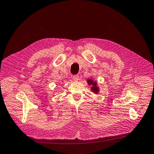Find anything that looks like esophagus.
Segmentation results:
<instances>
[{
    "mask_svg": "<svg viewBox=\"0 0 154 154\" xmlns=\"http://www.w3.org/2000/svg\"><path fill=\"white\" fill-rule=\"evenodd\" d=\"M73 79L74 81H78L79 80V75H74V76L73 77Z\"/></svg>",
    "mask_w": 154,
    "mask_h": 154,
    "instance_id": "obj_1",
    "label": "esophagus"
}]
</instances>
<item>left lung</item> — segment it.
<instances>
[{"instance_id":"1","label":"left lung","mask_w":154,"mask_h":154,"mask_svg":"<svg viewBox=\"0 0 154 154\" xmlns=\"http://www.w3.org/2000/svg\"><path fill=\"white\" fill-rule=\"evenodd\" d=\"M87 82L89 86H91V90L95 94H98L100 92V88L97 86V83L96 81H94L92 79H88Z\"/></svg>"}]
</instances>
